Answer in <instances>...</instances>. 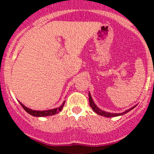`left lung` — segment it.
<instances>
[{
    "mask_svg": "<svg viewBox=\"0 0 154 154\" xmlns=\"http://www.w3.org/2000/svg\"><path fill=\"white\" fill-rule=\"evenodd\" d=\"M89 105H90V106L92 107V109H93V111L95 112H96L97 114H99V115L100 116H106V117H113V116H121V115H123V114L126 113V112H128L129 111H130L131 109H133V108L135 106H133V108L130 109L126 110V111H125V112H122V113H110V112H106L105 111H103V110H101L100 109L98 108L97 106H96V104L94 103L93 100H92V97H91V95L90 93H89Z\"/></svg>",
    "mask_w": 154,
    "mask_h": 154,
    "instance_id": "1",
    "label": "left lung"
}]
</instances>
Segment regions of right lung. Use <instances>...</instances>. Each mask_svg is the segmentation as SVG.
I'll list each match as a JSON object with an SVG mask.
<instances>
[{"label": "right lung", "mask_w": 154, "mask_h": 154, "mask_svg": "<svg viewBox=\"0 0 154 154\" xmlns=\"http://www.w3.org/2000/svg\"><path fill=\"white\" fill-rule=\"evenodd\" d=\"M65 102H64V103H62V106L58 107V108L53 109H50V110H46V111H35V110H32L27 108L26 106H24L22 103H20V104L21 105V106L23 107V109H24L28 113H29L30 115L33 116H38V117H39V116H48L55 115V114L58 113L60 111H62V108H63L64 106V104H65Z\"/></svg>", "instance_id": "right-lung-1"}]
</instances>
